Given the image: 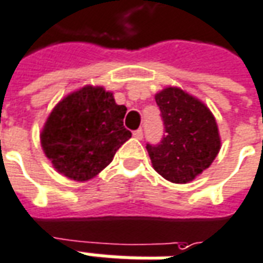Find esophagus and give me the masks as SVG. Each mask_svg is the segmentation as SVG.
<instances>
[{"mask_svg":"<svg viewBox=\"0 0 263 263\" xmlns=\"http://www.w3.org/2000/svg\"><path fill=\"white\" fill-rule=\"evenodd\" d=\"M133 136L136 137V139L141 140L143 139V136H144V133H143V130L139 129V130H136V132H133Z\"/></svg>","mask_w":263,"mask_h":263,"instance_id":"obj_1","label":"esophagus"}]
</instances>
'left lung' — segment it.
<instances>
[{"mask_svg":"<svg viewBox=\"0 0 263 263\" xmlns=\"http://www.w3.org/2000/svg\"><path fill=\"white\" fill-rule=\"evenodd\" d=\"M165 134L147 144L154 170L166 181L187 183L212 165L220 151V134L210 109L181 88L155 93Z\"/></svg>","mask_w":263,"mask_h":263,"instance_id":"left-lung-1","label":"left lung"}]
</instances>
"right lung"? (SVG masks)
<instances>
[{"instance_id": "obj_1", "label": "right lung", "mask_w": 263, "mask_h": 263, "mask_svg": "<svg viewBox=\"0 0 263 263\" xmlns=\"http://www.w3.org/2000/svg\"><path fill=\"white\" fill-rule=\"evenodd\" d=\"M127 108L102 87L81 88L67 95L47 118L42 148L55 171L74 181H88L112 162L132 137L124 129Z\"/></svg>"}]
</instances>
